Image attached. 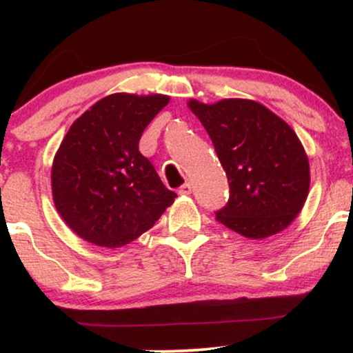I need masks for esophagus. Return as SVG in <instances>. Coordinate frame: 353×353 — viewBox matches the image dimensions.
Instances as JSON below:
<instances>
[{
  "mask_svg": "<svg viewBox=\"0 0 353 353\" xmlns=\"http://www.w3.org/2000/svg\"><path fill=\"white\" fill-rule=\"evenodd\" d=\"M190 192H192V185L189 182H185V184H182L179 188V194H182V196H189Z\"/></svg>",
  "mask_w": 353,
  "mask_h": 353,
  "instance_id": "1",
  "label": "esophagus"
}]
</instances>
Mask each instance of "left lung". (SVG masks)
Masks as SVG:
<instances>
[{"label":"left lung","mask_w":353,"mask_h":353,"mask_svg":"<svg viewBox=\"0 0 353 353\" xmlns=\"http://www.w3.org/2000/svg\"><path fill=\"white\" fill-rule=\"evenodd\" d=\"M212 139L229 181V201L217 222L249 239L281 232L309 194V159L289 124L262 104L224 99L189 101Z\"/></svg>","instance_id":"8db88e82"}]
</instances>
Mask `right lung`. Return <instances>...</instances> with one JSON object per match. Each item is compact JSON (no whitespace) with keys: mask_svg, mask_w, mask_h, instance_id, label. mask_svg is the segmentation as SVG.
Masks as SVG:
<instances>
[{"mask_svg":"<svg viewBox=\"0 0 353 353\" xmlns=\"http://www.w3.org/2000/svg\"><path fill=\"white\" fill-rule=\"evenodd\" d=\"M168 96L111 94L76 119L52 163V199L84 241L121 247L156 224L177 197L139 152Z\"/></svg>","mask_w":353,"mask_h":353,"instance_id":"right-lung-1","label":"right lung"}]
</instances>
